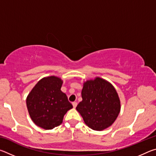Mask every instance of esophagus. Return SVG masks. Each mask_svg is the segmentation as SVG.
<instances>
[{
  "instance_id": "34e87169",
  "label": "esophagus",
  "mask_w": 156,
  "mask_h": 156,
  "mask_svg": "<svg viewBox=\"0 0 156 156\" xmlns=\"http://www.w3.org/2000/svg\"><path fill=\"white\" fill-rule=\"evenodd\" d=\"M72 105H73V108H76V106H77V102H72Z\"/></svg>"
}]
</instances>
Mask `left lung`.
Here are the masks:
<instances>
[{"label":"left lung","instance_id":"left-lung-1","mask_svg":"<svg viewBox=\"0 0 156 156\" xmlns=\"http://www.w3.org/2000/svg\"><path fill=\"white\" fill-rule=\"evenodd\" d=\"M81 94L83 100L76 110L89 128L102 131L115 122L120 112V101L112 84L97 77L84 83Z\"/></svg>","mask_w":156,"mask_h":156}]
</instances>
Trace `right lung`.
I'll list each match as a JSON object with an SVG mask.
<instances>
[{
    "instance_id": "right-lung-1",
    "label": "right lung",
    "mask_w": 156,
    "mask_h": 156,
    "mask_svg": "<svg viewBox=\"0 0 156 156\" xmlns=\"http://www.w3.org/2000/svg\"><path fill=\"white\" fill-rule=\"evenodd\" d=\"M62 80L51 76L43 78L27 97L29 114L37 126L52 129L61 125L66 113L72 109L67 95L60 90Z\"/></svg>"
}]
</instances>
